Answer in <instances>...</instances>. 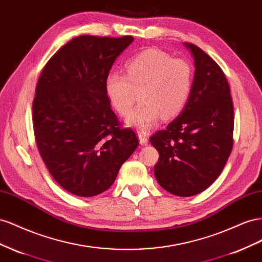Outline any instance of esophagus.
<instances>
[{"label": "esophagus", "mask_w": 262, "mask_h": 262, "mask_svg": "<svg viewBox=\"0 0 262 262\" xmlns=\"http://www.w3.org/2000/svg\"><path fill=\"white\" fill-rule=\"evenodd\" d=\"M138 140L140 145H146L148 143V137L144 133H138Z\"/></svg>", "instance_id": "34e87169"}]
</instances>
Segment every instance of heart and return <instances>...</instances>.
Masks as SVG:
<instances>
[{
	"label": "heart",
	"instance_id": "b5f03b06",
	"mask_svg": "<svg viewBox=\"0 0 262 262\" xmlns=\"http://www.w3.org/2000/svg\"><path fill=\"white\" fill-rule=\"evenodd\" d=\"M193 82L191 64L172 59L158 49H148L126 64V76L111 70L104 82L106 98L118 114L125 115L134 103V91L143 102L125 117L127 126L148 130L163 118L178 115L188 101Z\"/></svg>",
	"mask_w": 262,
	"mask_h": 262
}]
</instances>
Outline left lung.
<instances>
[{"mask_svg":"<svg viewBox=\"0 0 262 262\" xmlns=\"http://www.w3.org/2000/svg\"><path fill=\"white\" fill-rule=\"evenodd\" d=\"M194 60L188 101L164 130L150 137L159 152L154 173L159 185L178 196L203 192L221 174L233 149L234 108L225 74L213 59L184 42Z\"/></svg>","mask_w":262,"mask_h":262,"instance_id":"left-lung-1","label":"left lung"}]
</instances>
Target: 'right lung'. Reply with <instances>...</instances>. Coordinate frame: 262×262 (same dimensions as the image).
I'll list each match as a JSON object with an SVG mask.
<instances>
[{
	"mask_svg": "<svg viewBox=\"0 0 262 262\" xmlns=\"http://www.w3.org/2000/svg\"><path fill=\"white\" fill-rule=\"evenodd\" d=\"M133 41L76 37L50 58L37 83L36 144L52 178L74 195L106 191L138 146L133 129L119 127L104 90L112 66Z\"/></svg>",
	"mask_w": 262,
	"mask_h": 262,
	"instance_id": "obj_1",
	"label": "right lung"
}]
</instances>
